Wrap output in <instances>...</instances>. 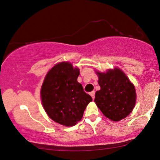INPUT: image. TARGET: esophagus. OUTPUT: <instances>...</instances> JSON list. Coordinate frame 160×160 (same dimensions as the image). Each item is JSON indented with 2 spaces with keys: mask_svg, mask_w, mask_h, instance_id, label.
I'll return each instance as SVG.
<instances>
[{
  "mask_svg": "<svg viewBox=\"0 0 160 160\" xmlns=\"http://www.w3.org/2000/svg\"><path fill=\"white\" fill-rule=\"evenodd\" d=\"M89 95H91V97L92 98V99L94 100V99H95V92H94V91H92V92H91L90 93H89Z\"/></svg>",
  "mask_w": 160,
  "mask_h": 160,
  "instance_id": "1",
  "label": "esophagus"
}]
</instances>
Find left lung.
Returning <instances> with one entry per match:
<instances>
[{
    "instance_id": "obj_1",
    "label": "left lung",
    "mask_w": 160,
    "mask_h": 160,
    "mask_svg": "<svg viewBox=\"0 0 160 160\" xmlns=\"http://www.w3.org/2000/svg\"><path fill=\"white\" fill-rule=\"evenodd\" d=\"M100 89L96 92L95 102L105 117L119 122L130 115L136 103L134 84L119 68L106 72L95 71Z\"/></svg>"
}]
</instances>
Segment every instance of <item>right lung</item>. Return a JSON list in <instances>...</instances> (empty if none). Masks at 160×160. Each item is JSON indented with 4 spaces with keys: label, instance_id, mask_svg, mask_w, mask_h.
<instances>
[{
    "label": "right lung",
    "instance_id": "1",
    "mask_svg": "<svg viewBox=\"0 0 160 160\" xmlns=\"http://www.w3.org/2000/svg\"><path fill=\"white\" fill-rule=\"evenodd\" d=\"M79 68L70 62L54 65L46 75L41 88L43 108L50 119L65 127L76 125L92 100L78 82Z\"/></svg>",
    "mask_w": 160,
    "mask_h": 160
}]
</instances>
